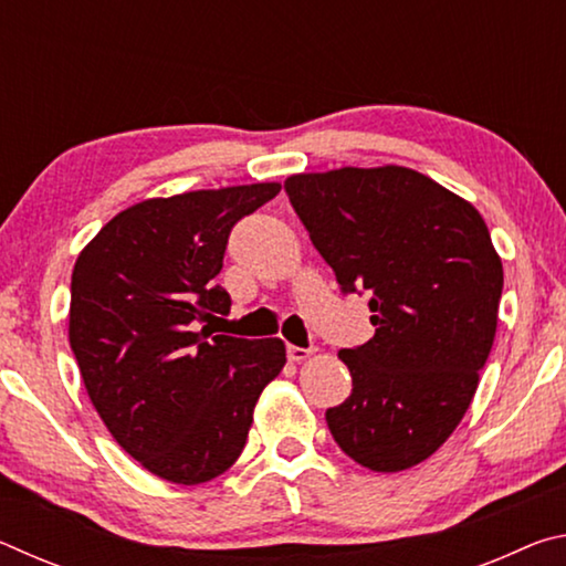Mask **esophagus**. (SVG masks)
Here are the masks:
<instances>
[{"label": "esophagus", "instance_id": "34e87169", "mask_svg": "<svg viewBox=\"0 0 566 566\" xmlns=\"http://www.w3.org/2000/svg\"><path fill=\"white\" fill-rule=\"evenodd\" d=\"M312 349H304V347H294V344H290L286 347V357H290V361H304L306 357H310Z\"/></svg>", "mask_w": 566, "mask_h": 566}]
</instances>
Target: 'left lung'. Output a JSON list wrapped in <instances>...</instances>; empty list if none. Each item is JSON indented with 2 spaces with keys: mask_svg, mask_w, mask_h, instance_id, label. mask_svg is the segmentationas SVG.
<instances>
[{
  "mask_svg": "<svg viewBox=\"0 0 566 566\" xmlns=\"http://www.w3.org/2000/svg\"><path fill=\"white\" fill-rule=\"evenodd\" d=\"M284 189L342 290L371 294L375 337L339 352L352 395L327 409L329 432L371 472H405L452 437L492 352L504 270L490 229L399 165L304 171Z\"/></svg>",
  "mask_w": 566,
  "mask_h": 566,
  "instance_id": "8db88e82",
  "label": "left lung"
}]
</instances>
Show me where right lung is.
<instances>
[{
  "label": "right lung",
  "instance_id": "obj_1",
  "mask_svg": "<svg viewBox=\"0 0 566 566\" xmlns=\"http://www.w3.org/2000/svg\"><path fill=\"white\" fill-rule=\"evenodd\" d=\"M280 189L145 199L76 256L70 344L84 387L124 452L171 484H205L237 462L256 399L286 364L282 339L209 327L232 306L214 282L229 232Z\"/></svg>",
  "mask_w": 566,
  "mask_h": 566
}]
</instances>
